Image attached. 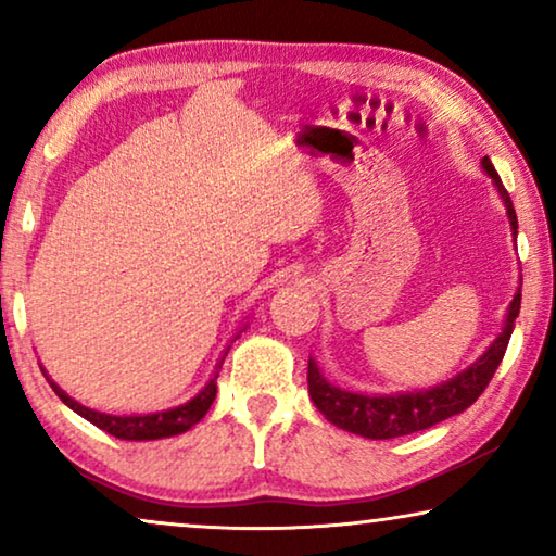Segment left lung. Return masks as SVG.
Masks as SVG:
<instances>
[{"instance_id": "obj_1", "label": "left lung", "mask_w": 556, "mask_h": 556, "mask_svg": "<svg viewBox=\"0 0 556 556\" xmlns=\"http://www.w3.org/2000/svg\"><path fill=\"white\" fill-rule=\"evenodd\" d=\"M483 169L491 174L493 185L498 187V194L504 197L508 219H511L514 235L519 230L516 225V210L511 197H508L506 187L501 185V177L493 169L489 156H483ZM521 308V291H516L511 308H508L504 333H498V339L493 341L489 352L478 359L473 367L463 371L451 382L432 387L428 392H409V394H392V397H369V394H354L344 392L339 387L329 384L318 371L316 362L308 359V394L314 400V405L321 409L326 420L339 425L349 432H356L362 438L371 440H390L413 435V432L428 430L432 425L447 420V417L463 413L473 402L481 397L485 387L496 375L501 359H504L508 339H511L514 321L519 316Z\"/></svg>"}]
</instances>
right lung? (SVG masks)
I'll return each mask as SVG.
<instances>
[{
    "label": "right lung",
    "instance_id": "1",
    "mask_svg": "<svg viewBox=\"0 0 556 556\" xmlns=\"http://www.w3.org/2000/svg\"><path fill=\"white\" fill-rule=\"evenodd\" d=\"M225 356H227V352H225ZM225 356H223V362H225ZM223 362H219V367H223ZM217 375L219 371H215V377L210 379V384L204 387V390L197 394L194 400H189L187 405L166 409V413H156V415H131V417L96 413V409L83 407L75 400L67 397V394L60 390L52 379H48V382L67 407L75 409L80 417H86L88 422H93L96 428L109 432V435L121 438V440H159V438H169V435H179V432H187L194 422L202 420L212 402H215Z\"/></svg>",
    "mask_w": 556,
    "mask_h": 556
}]
</instances>
